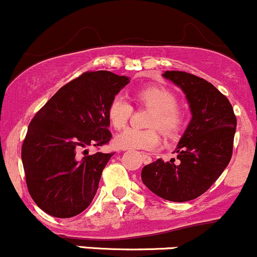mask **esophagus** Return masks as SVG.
Wrapping results in <instances>:
<instances>
[{"instance_id":"esophagus-1","label":"esophagus","mask_w":257,"mask_h":257,"mask_svg":"<svg viewBox=\"0 0 257 257\" xmlns=\"http://www.w3.org/2000/svg\"><path fill=\"white\" fill-rule=\"evenodd\" d=\"M142 160H143V162L145 163V165H149V163L152 162L151 156H149V155H146V154L142 155Z\"/></svg>"}]
</instances>
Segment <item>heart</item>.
I'll return each mask as SVG.
<instances>
[{
	"label": "heart",
	"mask_w": 257,
	"mask_h": 257,
	"mask_svg": "<svg viewBox=\"0 0 257 257\" xmlns=\"http://www.w3.org/2000/svg\"><path fill=\"white\" fill-rule=\"evenodd\" d=\"M140 103L154 109L151 128H159L165 135L172 137L179 132L182 117L178 112V98L171 90L163 86L152 85L142 87L137 91ZM133 107L124 95L118 94L109 101L107 117L115 129H123L131 119ZM160 144V135L156 131H138L129 128L114 138V145L122 150H152Z\"/></svg>",
	"instance_id": "b5f03b06"
}]
</instances>
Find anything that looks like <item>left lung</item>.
Masks as SVG:
<instances>
[{
	"instance_id": "left-lung-1",
	"label": "left lung",
	"mask_w": 257,
	"mask_h": 257,
	"mask_svg": "<svg viewBox=\"0 0 257 257\" xmlns=\"http://www.w3.org/2000/svg\"><path fill=\"white\" fill-rule=\"evenodd\" d=\"M162 75L183 90L193 117L174 150L179 162L159 159L143 168L142 180L157 196L184 202L202 195L228 166L236 118L229 100L205 79L180 70Z\"/></svg>"
}]
</instances>
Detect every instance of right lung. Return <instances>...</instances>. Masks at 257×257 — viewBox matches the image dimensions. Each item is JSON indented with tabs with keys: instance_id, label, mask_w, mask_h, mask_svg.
<instances>
[{
	"instance_id": "right-lung-1",
	"label": "right lung",
	"mask_w": 257,
	"mask_h": 257,
	"mask_svg": "<svg viewBox=\"0 0 257 257\" xmlns=\"http://www.w3.org/2000/svg\"><path fill=\"white\" fill-rule=\"evenodd\" d=\"M128 83V77L108 70L85 72L62 86L34 115L22 161L28 190L42 211L69 218L91 204L113 154L85 155L86 148L111 140L107 107Z\"/></svg>"
}]
</instances>
